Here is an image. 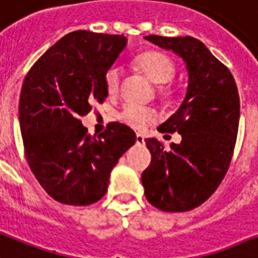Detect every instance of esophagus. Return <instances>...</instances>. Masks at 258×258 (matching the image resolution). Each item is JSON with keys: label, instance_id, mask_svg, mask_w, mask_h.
I'll list each match as a JSON object with an SVG mask.
<instances>
[{"label": "esophagus", "instance_id": "esophagus-1", "mask_svg": "<svg viewBox=\"0 0 258 258\" xmlns=\"http://www.w3.org/2000/svg\"><path fill=\"white\" fill-rule=\"evenodd\" d=\"M135 142H137V145H143L145 143V138L138 134L137 137H135Z\"/></svg>", "mask_w": 258, "mask_h": 258}]
</instances>
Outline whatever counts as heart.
I'll list each match as a JSON object with an SVG mask.
<instances>
[{
    "mask_svg": "<svg viewBox=\"0 0 258 258\" xmlns=\"http://www.w3.org/2000/svg\"><path fill=\"white\" fill-rule=\"evenodd\" d=\"M135 64L145 76L160 86V96L165 101H170L174 97L176 89L170 84L176 76L177 68L174 60L168 54L161 51H146L135 58ZM121 70L119 68H111L105 74V89L109 97H115L120 89ZM119 119L135 130L145 128L149 123L157 119L154 109L137 104H125L119 113Z\"/></svg>",
    "mask_w": 258,
    "mask_h": 258,
    "instance_id": "obj_1",
    "label": "heart"
}]
</instances>
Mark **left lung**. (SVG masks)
<instances>
[{
  "instance_id": "obj_1",
  "label": "left lung",
  "mask_w": 258,
  "mask_h": 258,
  "mask_svg": "<svg viewBox=\"0 0 258 258\" xmlns=\"http://www.w3.org/2000/svg\"><path fill=\"white\" fill-rule=\"evenodd\" d=\"M145 39L180 55L189 74L181 107L158 127L162 134H180L181 143L165 150L157 139H146L151 162L142 173L145 195L161 211H190L215 192L229 170L238 134V89L229 69L198 39Z\"/></svg>"
}]
</instances>
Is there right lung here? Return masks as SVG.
Here are the masks:
<instances>
[{
    "label": "right lung",
    "mask_w": 258,
    "mask_h": 258,
    "mask_svg": "<svg viewBox=\"0 0 258 258\" xmlns=\"http://www.w3.org/2000/svg\"><path fill=\"white\" fill-rule=\"evenodd\" d=\"M127 46L123 35L68 33L29 69L19 103L25 158L59 203L89 206L107 194L109 174L135 143L128 125L112 121L90 135L81 116L107 97L105 74Z\"/></svg>",
    "instance_id": "obj_1"
}]
</instances>
